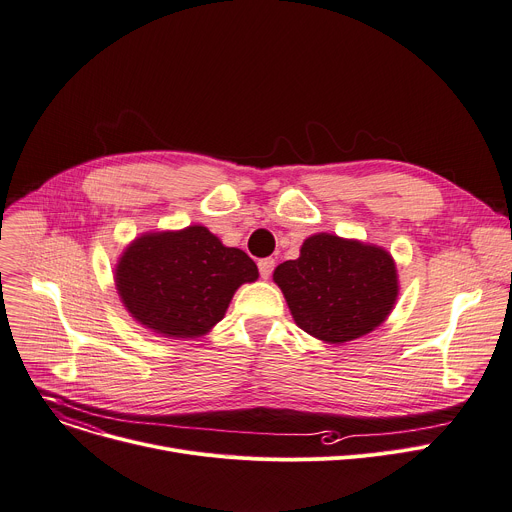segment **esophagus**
Segmentation results:
<instances>
[{
    "label": "esophagus",
    "mask_w": 512,
    "mask_h": 512,
    "mask_svg": "<svg viewBox=\"0 0 512 512\" xmlns=\"http://www.w3.org/2000/svg\"><path fill=\"white\" fill-rule=\"evenodd\" d=\"M257 265H259V274H261V278H263V280H267V278L271 276V271H274V267H276V261L271 259V257H265V259H261Z\"/></svg>",
    "instance_id": "obj_1"
}]
</instances>
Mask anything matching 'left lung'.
Masks as SVG:
<instances>
[{
    "instance_id": "1",
    "label": "left lung",
    "mask_w": 512,
    "mask_h": 512,
    "mask_svg": "<svg viewBox=\"0 0 512 512\" xmlns=\"http://www.w3.org/2000/svg\"><path fill=\"white\" fill-rule=\"evenodd\" d=\"M296 325L327 344H346L377 329L393 311L399 282L393 257L352 238L319 232L300 257L274 271Z\"/></svg>"
}]
</instances>
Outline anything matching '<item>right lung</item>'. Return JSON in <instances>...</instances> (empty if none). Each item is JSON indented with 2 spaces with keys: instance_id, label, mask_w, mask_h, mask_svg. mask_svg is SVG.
<instances>
[{
  "instance_id": "add662e5",
  "label": "right lung",
  "mask_w": 512,
  "mask_h": 512,
  "mask_svg": "<svg viewBox=\"0 0 512 512\" xmlns=\"http://www.w3.org/2000/svg\"><path fill=\"white\" fill-rule=\"evenodd\" d=\"M257 278L245 251L224 247L199 224L138 236L115 267L129 315L154 333L185 339L206 335L224 319L234 292Z\"/></svg>"
}]
</instances>
